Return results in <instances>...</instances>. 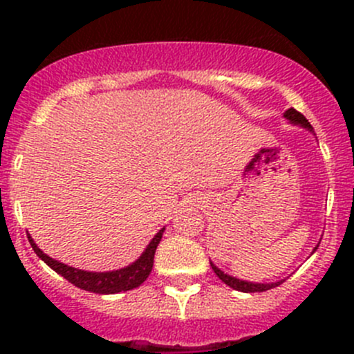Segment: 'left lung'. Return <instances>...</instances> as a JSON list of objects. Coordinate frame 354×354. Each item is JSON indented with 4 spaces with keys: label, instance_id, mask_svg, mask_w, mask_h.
I'll use <instances>...</instances> for the list:
<instances>
[{
    "label": "left lung",
    "instance_id": "left-lung-1",
    "mask_svg": "<svg viewBox=\"0 0 354 354\" xmlns=\"http://www.w3.org/2000/svg\"><path fill=\"white\" fill-rule=\"evenodd\" d=\"M284 118L291 121V123L299 124V127H303V128H308L310 131L313 130L312 124L308 123V120H306V118L303 116L301 113H298V111H296V109L289 108L286 113H284ZM317 246H319V245H317ZM317 246H315V248H313V252H315V250H317ZM210 267H212V270H214V272H216V276L219 277V279L223 281L224 284H227V286H230V288L236 289V291H241V292L269 291V289L279 286V284L284 283V281H277V283H248V281H241V279H236V277L230 276V274H224L223 270L217 269V267L214 266L212 262H210Z\"/></svg>",
    "mask_w": 354,
    "mask_h": 354
}]
</instances>
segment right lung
<instances>
[{"mask_svg":"<svg viewBox=\"0 0 354 354\" xmlns=\"http://www.w3.org/2000/svg\"><path fill=\"white\" fill-rule=\"evenodd\" d=\"M162 233L164 227L152 238V241L147 245L145 252L142 253L133 263H130L128 267H123V269L111 270V272H88V270L75 269V267L66 266V263L58 262V260L46 255V253L34 243V240H32L30 236H28V241H30V246L34 248V252L37 253L39 259L44 260L55 272H58L59 276L65 277L68 283H71L73 286L85 289V291L97 292V295H116V292L130 291V289L138 288L145 279H147L149 274H151L152 270V266H154L156 248L157 245H159L160 238H162Z\"/></svg>","mask_w":354,"mask_h":354,"instance_id":"obj_1","label":"right lung"}]
</instances>
